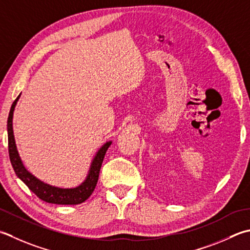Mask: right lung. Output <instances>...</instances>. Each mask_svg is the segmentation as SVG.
Here are the masks:
<instances>
[{"instance_id": "add662e5", "label": "right lung", "mask_w": 250, "mask_h": 250, "mask_svg": "<svg viewBox=\"0 0 250 250\" xmlns=\"http://www.w3.org/2000/svg\"><path fill=\"white\" fill-rule=\"evenodd\" d=\"M19 97H21V94H19L17 99L14 101L11 107V110H9L7 119L8 154L15 173H16L17 177L27 185L31 192H33L39 198L44 200V202L56 205H79L83 202H85V200L91 196V194L93 193V190H94L96 187L103 160H104L106 151L111 144V141L106 142V143L97 150L96 155L94 156V158H93L91 163L90 170L89 172H87L86 178L80 185L71 188H62L44 183L43 181L34 177L32 173L29 172V171L24 168L21 156L18 154L13 130V116L15 107H16Z\"/></svg>"}]
</instances>
